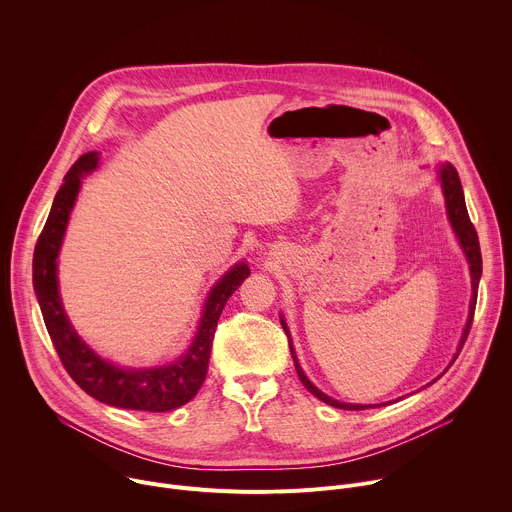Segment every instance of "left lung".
Segmentation results:
<instances>
[{
    "label": "left lung",
    "instance_id": "left-lung-1",
    "mask_svg": "<svg viewBox=\"0 0 512 512\" xmlns=\"http://www.w3.org/2000/svg\"><path fill=\"white\" fill-rule=\"evenodd\" d=\"M440 178H442V188H444V196H446V206H448V214H450V223L460 239V245L468 257V263H470V275H472V302H470V316H468V324L464 328V336H462V342H460V348H458V354L470 334V328H472V320H474V310H476V296H478V281H480V275H482V255H480V243H478V235H476V229L470 221L468 216V208H466V200H464V190H462V184H460V176H458V170L452 166V164H444L440 168ZM283 328H285V322L281 320ZM287 332V328H285ZM289 350H291V358H294V364H296V371H298V377L300 381L304 383V387L314 395L318 397L320 401L336 407V409H346V411H360V409H369L373 405H352V403H340L328 395H324L318 387L312 385V381L304 375L300 362L296 358V352H294V346H291L289 342ZM456 354V356H458ZM377 407V405H375Z\"/></svg>",
    "mask_w": 512,
    "mask_h": 512
}]
</instances>
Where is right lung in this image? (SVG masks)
<instances>
[{
    "mask_svg": "<svg viewBox=\"0 0 512 512\" xmlns=\"http://www.w3.org/2000/svg\"><path fill=\"white\" fill-rule=\"evenodd\" d=\"M97 162V152H89L72 164L60 190L54 196L48 221L34 249L32 275L44 324L66 373L87 395L121 409L156 413L172 411L188 403L202 387L208 373L210 348L218 318H221L227 300L235 294V289L245 281V277H249L251 271L245 263H237L212 287L198 326V334L188 352L174 364L160 369L127 371L97 356L79 338L75 328L70 326L60 304L56 281V257L66 231L68 214L72 206H75L83 174L95 170Z\"/></svg>",
    "mask_w": 512,
    "mask_h": 512,
    "instance_id": "add662e5",
    "label": "right lung"
}]
</instances>
